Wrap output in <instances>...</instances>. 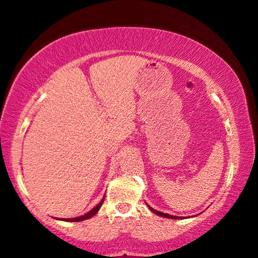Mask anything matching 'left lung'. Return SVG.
I'll use <instances>...</instances> for the list:
<instances>
[{
    "label": "left lung",
    "mask_w": 258,
    "mask_h": 258,
    "mask_svg": "<svg viewBox=\"0 0 258 258\" xmlns=\"http://www.w3.org/2000/svg\"><path fill=\"white\" fill-rule=\"evenodd\" d=\"M149 207V209L151 211L153 212V214H156L158 216H161V217H165V218H170V219H180V217H177V216H172V215H169V214H164V212H160V211H157L154 210L153 208H151L150 205H147Z\"/></svg>",
    "instance_id": "8db88e82"
}]
</instances>
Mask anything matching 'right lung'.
I'll return each instance as SVG.
<instances>
[{"mask_svg":"<svg viewBox=\"0 0 258 258\" xmlns=\"http://www.w3.org/2000/svg\"><path fill=\"white\" fill-rule=\"evenodd\" d=\"M104 201H105V197L101 199L100 203H99L98 205H95V207L92 209L91 211H88L87 214H85L84 216H79V217H75V218H59V219H60V221H64V222H81V221H85V219L93 217V216L97 215L98 211L100 210V208H101L102 203H104Z\"/></svg>","mask_w":258,"mask_h":258,"instance_id":"right-lung-1","label":"right lung"}]
</instances>
